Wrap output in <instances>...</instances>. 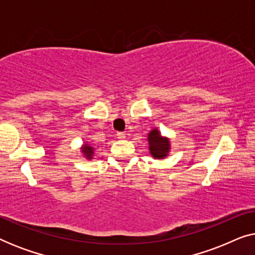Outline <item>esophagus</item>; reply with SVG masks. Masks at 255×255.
Segmentation results:
<instances>
[{"mask_svg":"<svg viewBox=\"0 0 255 255\" xmlns=\"http://www.w3.org/2000/svg\"><path fill=\"white\" fill-rule=\"evenodd\" d=\"M117 138L118 139H124L125 138V133H123V132H118Z\"/></svg>","mask_w":255,"mask_h":255,"instance_id":"1","label":"esophagus"}]
</instances>
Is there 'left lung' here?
<instances>
[{"label":"left lung","mask_w":255,"mask_h":255,"mask_svg":"<svg viewBox=\"0 0 255 255\" xmlns=\"http://www.w3.org/2000/svg\"><path fill=\"white\" fill-rule=\"evenodd\" d=\"M149 154L153 159H166L170 152V139L161 134L158 128H154L147 134Z\"/></svg>","instance_id":"obj_1"}]
</instances>
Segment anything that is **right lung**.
<instances>
[{
  "mask_svg": "<svg viewBox=\"0 0 255 255\" xmlns=\"http://www.w3.org/2000/svg\"><path fill=\"white\" fill-rule=\"evenodd\" d=\"M80 151H81L83 158L87 160L94 159V153H95V147H93L89 142H83L81 147H80Z\"/></svg>",
  "mask_w": 255,
  "mask_h": 255,
  "instance_id": "obj_1",
  "label": "right lung"
}]
</instances>
